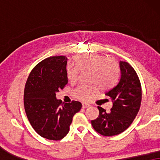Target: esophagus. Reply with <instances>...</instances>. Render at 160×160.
<instances>
[{"mask_svg":"<svg viewBox=\"0 0 160 160\" xmlns=\"http://www.w3.org/2000/svg\"><path fill=\"white\" fill-rule=\"evenodd\" d=\"M90 106H89V104H87V103H82V107H83V108H88V107H89Z\"/></svg>","mask_w":160,"mask_h":160,"instance_id":"1","label":"esophagus"}]
</instances>
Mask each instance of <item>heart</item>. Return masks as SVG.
I'll return each instance as SVG.
<instances>
[{"instance_id": "heart-1", "label": "heart", "mask_w": 160, "mask_h": 160, "mask_svg": "<svg viewBox=\"0 0 160 160\" xmlns=\"http://www.w3.org/2000/svg\"><path fill=\"white\" fill-rule=\"evenodd\" d=\"M75 65L68 63L65 74L70 82L77 80L80 71L89 69V82L92 84H80L73 90V95L83 101L88 100L98 89H107L112 87L118 78L119 66L113 59L92 53L80 54L73 58Z\"/></svg>"}]
</instances>
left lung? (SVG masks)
<instances>
[{
  "label": "left lung",
  "instance_id": "left-lung-1",
  "mask_svg": "<svg viewBox=\"0 0 160 160\" xmlns=\"http://www.w3.org/2000/svg\"><path fill=\"white\" fill-rule=\"evenodd\" d=\"M121 77L119 82L105 95L111 98L113 106L109 112L98 106L99 116L91 123L96 132L104 136L119 135L127 130L138 113L141 102V85L134 68L120 61Z\"/></svg>",
  "mask_w": 160,
  "mask_h": 160
}]
</instances>
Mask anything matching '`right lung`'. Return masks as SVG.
Listing matches in <instances>:
<instances>
[{
	"label": "right lung",
	"instance_id": "obj_1",
	"mask_svg": "<svg viewBox=\"0 0 160 160\" xmlns=\"http://www.w3.org/2000/svg\"><path fill=\"white\" fill-rule=\"evenodd\" d=\"M65 56L49 57L33 68L24 90V106L34 130L53 141L63 138L69 132L73 117L82 108L80 102L64 103L56 92L68 84Z\"/></svg>",
	"mask_w": 160,
	"mask_h": 160
}]
</instances>
